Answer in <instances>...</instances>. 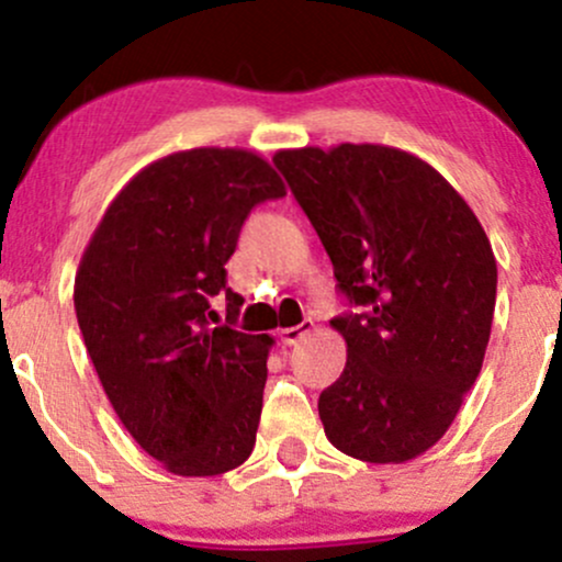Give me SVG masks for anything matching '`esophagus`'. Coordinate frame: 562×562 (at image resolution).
<instances>
[{"label": "esophagus", "mask_w": 562, "mask_h": 562, "mask_svg": "<svg viewBox=\"0 0 562 562\" xmlns=\"http://www.w3.org/2000/svg\"><path fill=\"white\" fill-rule=\"evenodd\" d=\"M312 330H314V322L312 319H303L301 325L285 327V330H280V340L285 346H295V344H299V340L306 338V335L312 333Z\"/></svg>", "instance_id": "1"}]
</instances>
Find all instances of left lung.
I'll list each match as a JSON object with an SVG mask.
<instances>
[{"label":"left lung","instance_id":"8db88e82","mask_svg":"<svg viewBox=\"0 0 562 562\" xmlns=\"http://www.w3.org/2000/svg\"><path fill=\"white\" fill-rule=\"evenodd\" d=\"M303 214L359 314L333 319L346 367L319 393L335 449L375 465L415 460L449 430L479 378L496 259L460 192L385 145L280 150Z\"/></svg>","mask_w":562,"mask_h":562}]
</instances>
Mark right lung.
<instances>
[{
  "mask_svg": "<svg viewBox=\"0 0 562 562\" xmlns=\"http://www.w3.org/2000/svg\"><path fill=\"white\" fill-rule=\"evenodd\" d=\"M285 195L261 156L195 147L153 160L97 224L74 285L83 346L115 415L173 475H222L250 457L274 340L214 328L210 299L240 295L224 263L254 205Z\"/></svg>",
  "mask_w": 562,
  "mask_h": 562,
  "instance_id": "right-lung-1",
  "label": "right lung"
}]
</instances>
